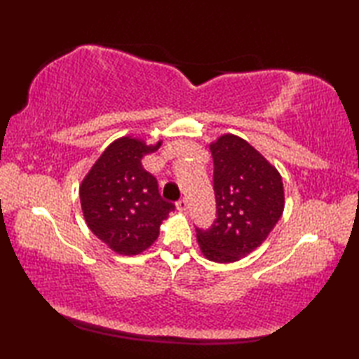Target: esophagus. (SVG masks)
<instances>
[{
  "label": "esophagus",
  "instance_id": "34e87169",
  "mask_svg": "<svg viewBox=\"0 0 359 359\" xmlns=\"http://www.w3.org/2000/svg\"><path fill=\"white\" fill-rule=\"evenodd\" d=\"M175 208H177V211H180V212H185V211H187V208H188L187 201L180 199V201L175 202Z\"/></svg>",
  "mask_w": 359,
  "mask_h": 359
}]
</instances>
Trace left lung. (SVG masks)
<instances>
[{
	"instance_id": "8db88e82",
	"label": "left lung",
	"mask_w": 359,
	"mask_h": 359,
	"mask_svg": "<svg viewBox=\"0 0 359 359\" xmlns=\"http://www.w3.org/2000/svg\"><path fill=\"white\" fill-rule=\"evenodd\" d=\"M215 172L216 220L196 228L203 256L230 264L266 239L284 211V185L276 168L248 142L225 134L210 144Z\"/></svg>"
}]
</instances>
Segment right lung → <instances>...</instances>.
<instances>
[{
	"mask_svg": "<svg viewBox=\"0 0 359 359\" xmlns=\"http://www.w3.org/2000/svg\"><path fill=\"white\" fill-rule=\"evenodd\" d=\"M133 137L112 142L81 182L80 202L89 230L118 255L134 256L158 238L162 220L175 208L158 194L143 170V156L160 148Z\"/></svg>",
	"mask_w": 359,
	"mask_h": 359,
	"instance_id": "right-lung-1",
	"label": "right lung"
}]
</instances>
